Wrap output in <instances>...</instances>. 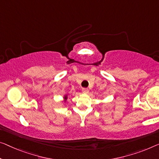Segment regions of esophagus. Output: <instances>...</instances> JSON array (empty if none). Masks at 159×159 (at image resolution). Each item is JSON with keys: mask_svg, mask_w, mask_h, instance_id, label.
Returning <instances> with one entry per match:
<instances>
[{"mask_svg": "<svg viewBox=\"0 0 159 159\" xmlns=\"http://www.w3.org/2000/svg\"><path fill=\"white\" fill-rule=\"evenodd\" d=\"M82 92L84 93H86L87 94V93H89V90L88 89H85V88H84V89H82Z\"/></svg>", "mask_w": 159, "mask_h": 159, "instance_id": "34e87169", "label": "esophagus"}]
</instances>
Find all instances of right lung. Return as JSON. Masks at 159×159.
<instances>
[{
    "mask_svg": "<svg viewBox=\"0 0 159 159\" xmlns=\"http://www.w3.org/2000/svg\"><path fill=\"white\" fill-rule=\"evenodd\" d=\"M63 98H64V101H66V100H67L68 97H67V95H66V96H64V97H63Z\"/></svg>",
    "mask_w": 159,
    "mask_h": 159,
    "instance_id": "1",
    "label": "right lung"
}]
</instances>
